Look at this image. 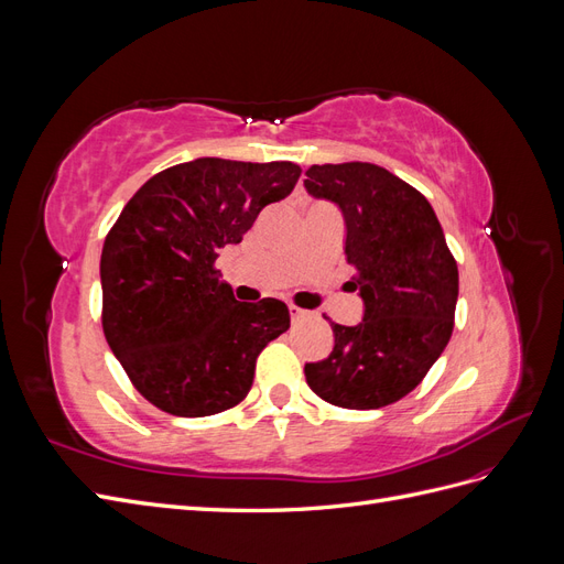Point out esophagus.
<instances>
[{"label": "esophagus", "mask_w": 564, "mask_h": 564, "mask_svg": "<svg viewBox=\"0 0 564 564\" xmlns=\"http://www.w3.org/2000/svg\"><path fill=\"white\" fill-rule=\"evenodd\" d=\"M289 315H292V322H303L311 317V311H303V308H296V305L289 303Z\"/></svg>", "instance_id": "esophagus-1"}]
</instances>
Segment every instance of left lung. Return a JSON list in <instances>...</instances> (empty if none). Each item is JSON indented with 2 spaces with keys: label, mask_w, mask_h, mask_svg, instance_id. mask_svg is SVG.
Masks as SVG:
<instances>
[{
  "label": "left lung",
  "mask_w": 564,
  "mask_h": 564,
  "mask_svg": "<svg viewBox=\"0 0 564 564\" xmlns=\"http://www.w3.org/2000/svg\"><path fill=\"white\" fill-rule=\"evenodd\" d=\"M303 185L344 214V251L365 303L355 327L332 322L334 350L305 365L324 402L379 409L412 392L447 348L458 268L440 220L416 187L369 162L313 164Z\"/></svg>",
  "instance_id": "obj_1"
}]
</instances>
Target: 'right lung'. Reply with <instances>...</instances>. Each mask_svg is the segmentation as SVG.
<instances>
[{"label":"right lung","mask_w":564,"mask_h":564,"mask_svg":"<svg viewBox=\"0 0 564 564\" xmlns=\"http://www.w3.org/2000/svg\"><path fill=\"white\" fill-rule=\"evenodd\" d=\"M299 176L292 162H183L143 183L108 232L104 332L135 390L162 412L199 419L240 404L256 357L289 329L282 301H237L214 263Z\"/></svg>","instance_id":"right-lung-1"}]
</instances>
